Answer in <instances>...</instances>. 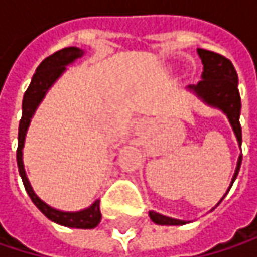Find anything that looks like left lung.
Segmentation results:
<instances>
[{
  "mask_svg": "<svg viewBox=\"0 0 257 257\" xmlns=\"http://www.w3.org/2000/svg\"><path fill=\"white\" fill-rule=\"evenodd\" d=\"M198 55L204 64L202 80L196 86H190V89H193L198 93V96H201L207 104L223 110V113L228 116V119L231 122L232 129H233L236 140L239 143V147H241V141H242L241 125H239L241 98H239V92H238V74L235 71V67L232 65V62L228 58H225L223 55H219L216 52H211V50L198 49ZM241 161H242V156L238 158L236 170L232 177L229 189L238 176ZM149 214H150V219L158 225H184L186 223L183 220H176V219L158 214L155 211H150Z\"/></svg>",
  "mask_w": 257,
  "mask_h": 257,
  "instance_id": "1",
  "label": "left lung"
}]
</instances>
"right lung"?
Returning <instances> with one entry per match:
<instances>
[{"label": "right lung", "instance_id": "right-lung-1", "mask_svg": "<svg viewBox=\"0 0 257 257\" xmlns=\"http://www.w3.org/2000/svg\"><path fill=\"white\" fill-rule=\"evenodd\" d=\"M83 55V50H80L77 47H65L61 49L58 52H55L53 55L47 56L37 68L34 77L31 80V84L28 86L25 95H24V102H22V119L19 123V134H18V168H19V174L22 177L24 186H25L26 193L29 195L31 201L35 204V207L52 222L68 226V228H78V229H92L95 226H98V223L101 222V210H99V201H95L89 208L77 211V213H64L59 210H55L52 207H49L47 204H44L32 190L28 177H26L25 168H24V161H22V149H24V141H25L26 129L29 126L31 117L37 108V105L41 102V99L44 98L47 89L53 84V81L59 77L64 70L65 65L71 64L73 61H76Z\"/></svg>", "mask_w": 257, "mask_h": 257}]
</instances>
